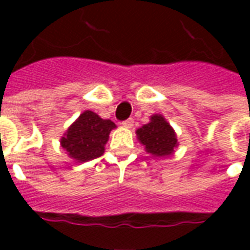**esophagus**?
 Segmentation results:
<instances>
[{
    "label": "esophagus",
    "instance_id": "34e87169",
    "mask_svg": "<svg viewBox=\"0 0 250 250\" xmlns=\"http://www.w3.org/2000/svg\"><path fill=\"white\" fill-rule=\"evenodd\" d=\"M122 125H123V127H125V128H131V127L134 125V119H132V118H130V119L122 122Z\"/></svg>",
    "mask_w": 250,
    "mask_h": 250
}]
</instances>
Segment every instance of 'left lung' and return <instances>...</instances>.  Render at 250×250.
I'll list each match as a JSON object with an SVG mask.
<instances>
[{"instance_id":"left-lung-1","label":"left lung","mask_w":250,"mask_h":250,"mask_svg":"<svg viewBox=\"0 0 250 250\" xmlns=\"http://www.w3.org/2000/svg\"><path fill=\"white\" fill-rule=\"evenodd\" d=\"M136 138L147 154L157 158L173 155L179 145L174 128L161 114L150 116V122L136 130Z\"/></svg>"}]
</instances>
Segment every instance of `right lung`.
Here are the masks:
<instances>
[{
	"mask_svg": "<svg viewBox=\"0 0 250 250\" xmlns=\"http://www.w3.org/2000/svg\"><path fill=\"white\" fill-rule=\"evenodd\" d=\"M114 128H116L114 122L102 119L98 114L87 109L68 127L60 145L75 162H88L103 155L109 132Z\"/></svg>",
	"mask_w": 250,
	"mask_h": 250,
	"instance_id": "add662e5",
	"label": "right lung"
}]
</instances>
